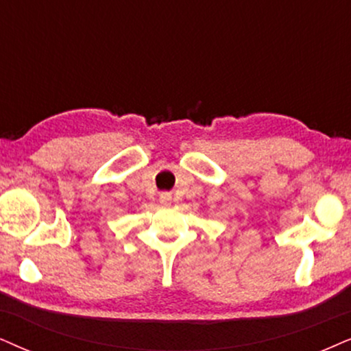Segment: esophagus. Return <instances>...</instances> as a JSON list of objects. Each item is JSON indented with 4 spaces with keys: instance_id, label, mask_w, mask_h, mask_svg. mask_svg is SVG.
I'll return each instance as SVG.
<instances>
[{
    "instance_id": "34e87169",
    "label": "esophagus",
    "mask_w": 351,
    "mask_h": 351,
    "mask_svg": "<svg viewBox=\"0 0 351 351\" xmlns=\"http://www.w3.org/2000/svg\"><path fill=\"white\" fill-rule=\"evenodd\" d=\"M171 201V194L170 193H162L160 194V202L162 204H170Z\"/></svg>"
}]
</instances>
